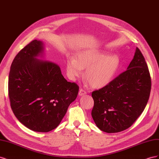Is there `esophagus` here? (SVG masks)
Wrapping results in <instances>:
<instances>
[{
	"instance_id": "1",
	"label": "esophagus",
	"mask_w": 159,
	"mask_h": 159,
	"mask_svg": "<svg viewBox=\"0 0 159 159\" xmlns=\"http://www.w3.org/2000/svg\"><path fill=\"white\" fill-rule=\"evenodd\" d=\"M86 93H87V92L85 90H84L83 89H80V91H79V95L80 96H82L84 95H85Z\"/></svg>"
}]
</instances>
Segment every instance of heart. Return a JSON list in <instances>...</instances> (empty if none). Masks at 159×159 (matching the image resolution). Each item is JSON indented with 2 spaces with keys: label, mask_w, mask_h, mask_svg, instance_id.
<instances>
[{
  "label": "heart",
  "mask_w": 159,
  "mask_h": 159,
  "mask_svg": "<svg viewBox=\"0 0 159 159\" xmlns=\"http://www.w3.org/2000/svg\"><path fill=\"white\" fill-rule=\"evenodd\" d=\"M120 64L116 54L107 55L98 51L80 52L76 60L70 57L67 61L66 71L69 78L74 80L83 74V68H88L85 78L94 88H102L113 78Z\"/></svg>",
  "instance_id": "b5f03b06"
}]
</instances>
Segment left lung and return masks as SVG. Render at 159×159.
<instances>
[{
	"label": "left lung",
	"mask_w": 159,
	"mask_h": 159,
	"mask_svg": "<svg viewBox=\"0 0 159 159\" xmlns=\"http://www.w3.org/2000/svg\"><path fill=\"white\" fill-rule=\"evenodd\" d=\"M151 89L145 57L138 48L127 70L104 88L91 93V116L97 127L108 133L131 127L145 109Z\"/></svg>",
	"instance_id": "left-lung-1"
}]
</instances>
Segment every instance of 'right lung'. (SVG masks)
<instances>
[{"label":"right lung","instance_id":"obj_1","mask_svg":"<svg viewBox=\"0 0 159 159\" xmlns=\"http://www.w3.org/2000/svg\"><path fill=\"white\" fill-rule=\"evenodd\" d=\"M44 44L34 40L18 53L11 66L8 95L12 111L25 127L49 132L61 123L79 87L67 81L60 66L43 57Z\"/></svg>","mask_w":159,"mask_h":159}]
</instances>
